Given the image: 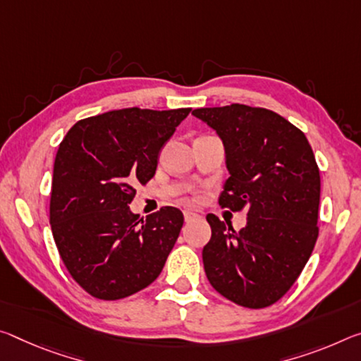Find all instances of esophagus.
Returning <instances> with one entry per match:
<instances>
[{
  "mask_svg": "<svg viewBox=\"0 0 361 361\" xmlns=\"http://www.w3.org/2000/svg\"><path fill=\"white\" fill-rule=\"evenodd\" d=\"M197 214L196 212H191V210H185V220L186 221H191V220H194V219H197Z\"/></svg>",
  "mask_w": 361,
  "mask_h": 361,
  "instance_id": "obj_1",
  "label": "esophagus"
}]
</instances>
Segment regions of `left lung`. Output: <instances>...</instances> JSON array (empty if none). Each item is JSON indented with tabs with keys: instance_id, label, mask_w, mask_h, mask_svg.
Listing matches in <instances>:
<instances>
[{
	"instance_id": "obj_1",
	"label": "left lung",
	"mask_w": 361,
	"mask_h": 361,
	"mask_svg": "<svg viewBox=\"0 0 361 361\" xmlns=\"http://www.w3.org/2000/svg\"><path fill=\"white\" fill-rule=\"evenodd\" d=\"M225 145L230 178L221 207L247 210V225L207 215V279L228 300L247 308L273 305L293 288L318 239L322 180L304 131L263 107L230 104L192 112Z\"/></svg>"
}]
</instances>
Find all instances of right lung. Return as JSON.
<instances>
[{"instance_id":"obj_1","label":"right lung","mask_w":361,"mask_h":361,"mask_svg":"<svg viewBox=\"0 0 361 361\" xmlns=\"http://www.w3.org/2000/svg\"><path fill=\"white\" fill-rule=\"evenodd\" d=\"M191 109L128 107L88 117L67 131L56 154L49 223L67 271L101 300H118L156 279L183 226L176 207L140 219L135 186L157 169L162 146Z\"/></svg>"}]
</instances>
